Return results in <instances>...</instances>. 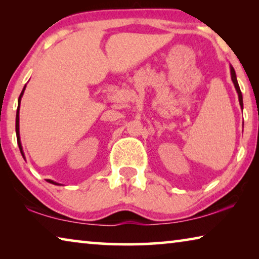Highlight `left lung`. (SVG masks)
<instances>
[{"instance_id":"left-lung-1","label":"left lung","mask_w":259,"mask_h":259,"mask_svg":"<svg viewBox=\"0 0 259 259\" xmlns=\"http://www.w3.org/2000/svg\"><path fill=\"white\" fill-rule=\"evenodd\" d=\"M231 76H232V81H233L234 83V87L236 91H238V95H239V102H240V105L241 107H243V100H242V94H241V90H240V87H239V83H238V80H236V75H235V71L234 68L231 66Z\"/></svg>"}]
</instances>
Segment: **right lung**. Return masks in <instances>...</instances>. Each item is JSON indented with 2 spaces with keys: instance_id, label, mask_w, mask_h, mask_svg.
<instances>
[{
  "instance_id": "right-lung-1",
  "label": "right lung",
  "mask_w": 259,
  "mask_h": 259,
  "mask_svg": "<svg viewBox=\"0 0 259 259\" xmlns=\"http://www.w3.org/2000/svg\"><path fill=\"white\" fill-rule=\"evenodd\" d=\"M25 88H26V85L24 87V89H23V91H21V94H20V96H19V99H18V108H17V115H16V134H17V142H18L19 150H20V153H21V154H23V156H24L23 147H21L20 138H19V105H20V99H21V97H23V94H24ZM48 182H49V183H52V184H55V185H58V184L55 183V182H52V181H50V179H48Z\"/></svg>"
}]
</instances>
